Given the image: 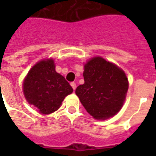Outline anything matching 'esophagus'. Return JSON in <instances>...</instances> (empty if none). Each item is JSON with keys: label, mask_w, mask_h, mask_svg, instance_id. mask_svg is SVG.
Returning <instances> with one entry per match:
<instances>
[{"label": "esophagus", "mask_w": 156, "mask_h": 156, "mask_svg": "<svg viewBox=\"0 0 156 156\" xmlns=\"http://www.w3.org/2000/svg\"><path fill=\"white\" fill-rule=\"evenodd\" d=\"M71 86H72V88H73V90H75V88H76V83H75L74 82H72Z\"/></svg>", "instance_id": "obj_1"}]
</instances>
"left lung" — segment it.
Wrapping results in <instances>:
<instances>
[{
    "instance_id": "obj_1",
    "label": "left lung",
    "mask_w": 156,
    "mask_h": 156,
    "mask_svg": "<svg viewBox=\"0 0 156 156\" xmlns=\"http://www.w3.org/2000/svg\"><path fill=\"white\" fill-rule=\"evenodd\" d=\"M84 83L76 88V94L88 114L97 119H105L120 110L129 83L120 68L100 57L85 64Z\"/></svg>"
}]
</instances>
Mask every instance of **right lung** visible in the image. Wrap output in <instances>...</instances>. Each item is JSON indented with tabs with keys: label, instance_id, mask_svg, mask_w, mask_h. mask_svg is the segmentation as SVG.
Masks as SVG:
<instances>
[{
	"label": "right lung",
	"instance_id": "add662e5",
	"mask_svg": "<svg viewBox=\"0 0 156 156\" xmlns=\"http://www.w3.org/2000/svg\"><path fill=\"white\" fill-rule=\"evenodd\" d=\"M73 91L64 77L55 71L51 59L42 60L33 66L23 83V92L27 102L43 115L58 109L65 97Z\"/></svg>",
	"mask_w": 156,
	"mask_h": 156
}]
</instances>
